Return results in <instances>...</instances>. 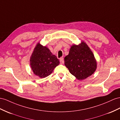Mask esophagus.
<instances>
[{
  "label": "esophagus",
  "mask_w": 120,
  "mask_h": 120,
  "mask_svg": "<svg viewBox=\"0 0 120 120\" xmlns=\"http://www.w3.org/2000/svg\"><path fill=\"white\" fill-rule=\"evenodd\" d=\"M60 63L61 64H63L64 63V59H63V58H61L60 59Z\"/></svg>",
  "instance_id": "34e87169"
}]
</instances>
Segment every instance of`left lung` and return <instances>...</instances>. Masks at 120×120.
I'll use <instances>...</instances> for the list:
<instances>
[{
    "instance_id": "1",
    "label": "left lung",
    "mask_w": 120,
    "mask_h": 120,
    "mask_svg": "<svg viewBox=\"0 0 120 120\" xmlns=\"http://www.w3.org/2000/svg\"><path fill=\"white\" fill-rule=\"evenodd\" d=\"M64 64L70 73L79 80H83L90 76L97 68L93 53L84 41L79 45L71 46L69 54L64 58Z\"/></svg>"
}]
</instances>
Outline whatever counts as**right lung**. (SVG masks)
<instances>
[{"label":"right lung","instance_id":"1","mask_svg":"<svg viewBox=\"0 0 120 120\" xmlns=\"http://www.w3.org/2000/svg\"><path fill=\"white\" fill-rule=\"evenodd\" d=\"M30 66L34 74L41 78L50 75L60 62L45 46L36 45L30 57Z\"/></svg>","mask_w":120,"mask_h":120}]
</instances>
